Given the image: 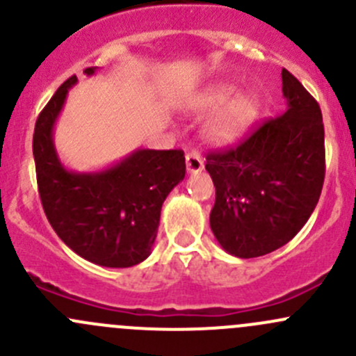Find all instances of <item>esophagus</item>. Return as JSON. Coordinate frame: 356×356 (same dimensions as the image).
Here are the masks:
<instances>
[{
	"instance_id": "obj_1",
	"label": "esophagus",
	"mask_w": 356,
	"mask_h": 356,
	"mask_svg": "<svg viewBox=\"0 0 356 356\" xmlns=\"http://www.w3.org/2000/svg\"><path fill=\"white\" fill-rule=\"evenodd\" d=\"M186 167H188V172L191 174H198V172L203 170V156L200 155V152L196 149H191V152L186 153Z\"/></svg>"
}]
</instances>
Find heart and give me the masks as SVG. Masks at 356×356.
I'll list each match as a JSON object with an SVG mask.
<instances>
[{
  "label": "heart",
  "mask_w": 356,
  "mask_h": 356,
  "mask_svg": "<svg viewBox=\"0 0 356 356\" xmlns=\"http://www.w3.org/2000/svg\"><path fill=\"white\" fill-rule=\"evenodd\" d=\"M238 91V86L231 82H220L203 92L196 103V106L204 111H215L229 105L208 125V138L218 145H227L241 138L257 120L260 111V105L254 96L245 95L236 98Z\"/></svg>",
  "instance_id": "heart-1"
}]
</instances>
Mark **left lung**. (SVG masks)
I'll return each mask as SVG.
<instances>
[{"instance_id":"obj_1","label":"left lung","mask_w":356,"mask_h":356,"mask_svg":"<svg viewBox=\"0 0 356 356\" xmlns=\"http://www.w3.org/2000/svg\"><path fill=\"white\" fill-rule=\"evenodd\" d=\"M288 110L254 125L231 148L207 155L215 186L210 227L227 253L254 258L284 246L307 224L325 177L322 111L282 68Z\"/></svg>"}]
</instances>
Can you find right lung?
Wrapping results in <instances>:
<instances>
[{"label":"right lung","mask_w":356,"mask_h":356,"mask_svg":"<svg viewBox=\"0 0 356 356\" xmlns=\"http://www.w3.org/2000/svg\"><path fill=\"white\" fill-rule=\"evenodd\" d=\"M75 82V75L67 79L35 120L39 198L58 238L79 257L103 267H132L152 253L161 204L186 175L184 152L138 149L103 172L67 170L53 145V127Z\"/></svg>","instance_id":"add662e5"}]
</instances>
